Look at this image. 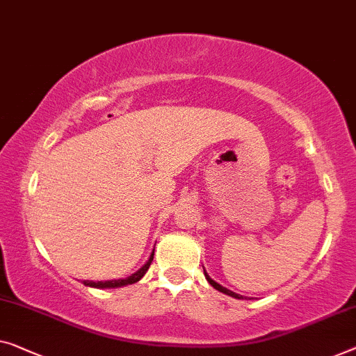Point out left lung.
<instances>
[{
    "mask_svg": "<svg viewBox=\"0 0 356 356\" xmlns=\"http://www.w3.org/2000/svg\"><path fill=\"white\" fill-rule=\"evenodd\" d=\"M204 273H205V277H207V280H209V283L210 285L215 288V289H218V291H221V293H224V294H227V296H232V298H235V299H243V296H240V294H237V293H234V291H231V289H227V288H224V286H221L220 283H216L215 280H213V278H210L209 277V273H207L205 270H204Z\"/></svg>",
    "mask_w": 356,
    "mask_h": 356,
    "instance_id": "left-lung-1",
    "label": "left lung"
}]
</instances>
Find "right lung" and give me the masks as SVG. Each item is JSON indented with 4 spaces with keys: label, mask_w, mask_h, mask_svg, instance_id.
I'll use <instances>...</instances> for the list:
<instances>
[{
    "label": "right lung",
    "mask_w": 356,
    "mask_h": 356,
    "mask_svg": "<svg viewBox=\"0 0 356 356\" xmlns=\"http://www.w3.org/2000/svg\"><path fill=\"white\" fill-rule=\"evenodd\" d=\"M152 258H154V250H152V253L149 256V259L146 261V264L141 267L140 270H136L132 275L127 277V278H121V280H106V282H90V280H84V285L86 286H92V288H121L125 285H132V283H136L138 280L143 278V275L146 273V270L149 269Z\"/></svg>",
    "instance_id": "add662e5"
}]
</instances>
